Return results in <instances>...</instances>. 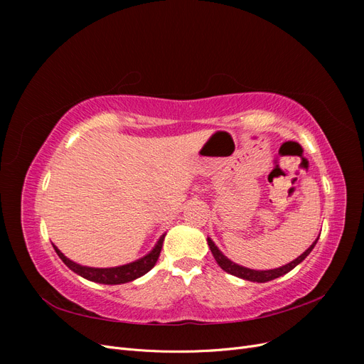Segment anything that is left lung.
Returning <instances> with one entry per match:
<instances>
[{"mask_svg":"<svg viewBox=\"0 0 364 364\" xmlns=\"http://www.w3.org/2000/svg\"><path fill=\"white\" fill-rule=\"evenodd\" d=\"M317 240L314 243L308 247L301 257H297L296 259H293L291 262L285 264V266L282 267H278V269H272V270H253V269H247V267H243V266H238V264H235L234 261H230L229 258H226L222 252L218 250V247L214 245V241L211 238H208V246L209 249H211L213 255L217 261V264L220 267H222L225 272L234 274V277L237 278H241V279H246V281H252V282H267V281H272V279H277L279 277H282V274L289 273L290 270H293L297 264H301L308 255H310V252L314 249Z\"/></svg>","mask_w":364,"mask_h":364,"instance_id":"1","label":"left lung"}]
</instances>
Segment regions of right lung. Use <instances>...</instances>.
<instances>
[{
	"mask_svg": "<svg viewBox=\"0 0 364 364\" xmlns=\"http://www.w3.org/2000/svg\"><path fill=\"white\" fill-rule=\"evenodd\" d=\"M164 238L165 234L158 240L156 246L153 247L146 257H142L134 262H129L124 264V266H118V267H109V269H97V267H86V266H80V264H77L74 261H71L70 258H67L63 255V253L53 245L54 250L59 255V258L67 264V266L75 272L77 274H80L82 278L85 279H90L92 282H98V284H124V282H130L134 281L142 274H146L149 270H151L155 267V264L159 258V253L162 249V243H164Z\"/></svg>",
	"mask_w": 364,
	"mask_h": 364,
	"instance_id": "obj_1",
	"label": "right lung"
}]
</instances>
